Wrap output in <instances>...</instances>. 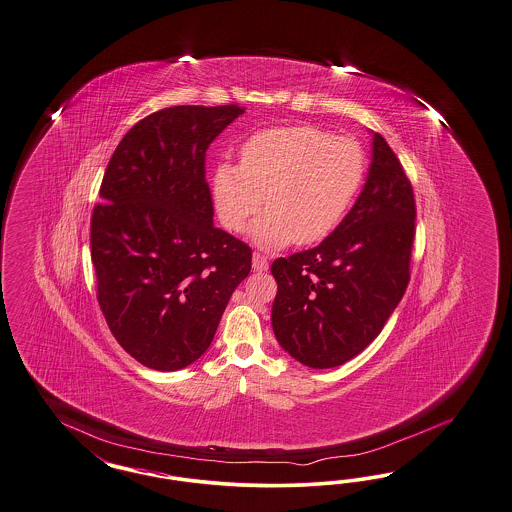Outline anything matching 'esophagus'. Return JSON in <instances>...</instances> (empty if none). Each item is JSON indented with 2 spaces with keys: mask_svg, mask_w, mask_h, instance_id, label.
Listing matches in <instances>:
<instances>
[{
  "mask_svg": "<svg viewBox=\"0 0 512 512\" xmlns=\"http://www.w3.org/2000/svg\"><path fill=\"white\" fill-rule=\"evenodd\" d=\"M251 266L255 272H266L268 270V259L261 253H253L251 257Z\"/></svg>",
  "mask_w": 512,
  "mask_h": 512,
  "instance_id": "esophagus-1",
  "label": "esophagus"
}]
</instances>
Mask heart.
I'll return each mask as SVG.
<instances>
[{
  "label": "heart",
  "instance_id": "obj_1",
  "mask_svg": "<svg viewBox=\"0 0 512 512\" xmlns=\"http://www.w3.org/2000/svg\"><path fill=\"white\" fill-rule=\"evenodd\" d=\"M365 176L359 141L306 124L270 128L242 145L240 164L215 168L213 204L221 225L238 232L265 202V215L249 227L255 244L312 246L342 225Z\"/></svg>",
  "mask_w": 512,
  "mask_h": 512
}]
</instances>
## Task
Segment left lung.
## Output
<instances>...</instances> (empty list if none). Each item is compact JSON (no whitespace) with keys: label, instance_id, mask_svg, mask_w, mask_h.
Here are the masks:
<instances>
[{"label":"left lung","instance_id":"8db88e82","mask_svg":"<svg viewBox=\"0 0 512 512\" xmlns=\"http://www.w3.org/2000/svg\"><path fill=\"white\" fill-rule=\"evenodd\" d=\"M372 134L363 191L318 247L276 259L272 329L310 369H333L363 352L405 295L416 204L388 141Z\"/></svg>","mask_w":512,"mask_h":512}]
</instances>
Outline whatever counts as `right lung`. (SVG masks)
<instances>
[{"instance_id":"right-lung-1","label":"right lung","mask_w":512,"mask_h":512,"mask_svg":"<svg viewBox=\"0 0 512 512\" xmlns=\"http://www.w3.org/2000/svg\"><path fill=\"white\" fill-rule=\"evenodd\" d=\"M242 107L176 106L134 124L117 145L90 221L98 302L141 365L189 367L212 344L251 249L213 225L206 151Z\"/></svg>"}]
</instances>
